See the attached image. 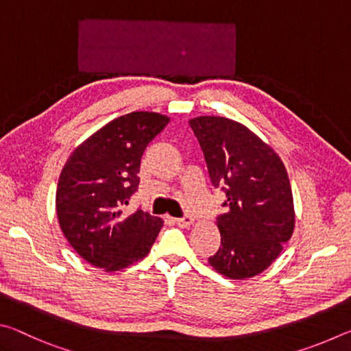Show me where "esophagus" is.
<instances>
[{
    "instance_id": "obj_1",
    "label": "esophagus",
    "mask_w": 351,
    "mask_h": 351,
    "mask_svg": "<svg viewBox=\"0 0 351 351\" xmlns=\"http://www.w3.org/2000/svg\"><path fill=\"white\" fill-rule=\"evenodd\" d=\"M173 223H176L178 226H181V228H189V226L193 223V218H192V217H182V218H173Z\"/></svg>"
}]
</instances>
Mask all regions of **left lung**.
I'll return each instance as SVG.
<instances>
[{"label": "left lung", "mask_w": 351, "mask_h": 351, "mask_svg": "<svg viewBox=\"0 0 351 351\" xmlns=\"http://www.w3.org/2000/svg\"><path fill=\"white\" fill-rule=\"evenodd\" d=\"M203 150L212 186L226 193L217 217L221 246L209 257L224 277L263 272L294 230V203L287 169L278 154L247 127L226 117L189 121Z\"/></svg>", "instance_id": "obj_1"}]
</instances>
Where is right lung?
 Returning <instances> with one entry per match:
<instances>
[{
	"instance_id": "right-lung-1",
	"label": "right lung",
	"mask_w": 351,
	"mask_h": 351,
	"mask_svg": "<svg viewBox=\"0 0 351 351\" xmlns=\"http://www.w3.org/2000/svg\"><path fill=\"white\" fill-rule=\"evenodd\" d=\"M169 121L147 111L117 117L64 164L56 195L58 223L69 245L93 266L119 271L150 252L162 219L123 207L138 190L142 153Z\"/></svg>"
}]
</instances>
